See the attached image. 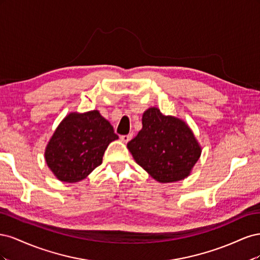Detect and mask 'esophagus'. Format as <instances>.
I'll use <instances>...</instances> for the list:
<instances>
[{"label":"esophagus","instance_id":"1","mask_svg":"<svg viewBox=\"0 0 260 260\" xmlns=\"http://www.w3.org/2000/svg\"><path fill=\"white\" fill-rule=\"evenodd\" d=\"M132 137H133V135L132 133H129V135H125V136H121L120 137V140L122 141V142H124V143H127V142H129V141L132 139Z\"/></svg>","mask_w":260,"mask_h":260}]
</instances>
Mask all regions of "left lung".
Masks as SVG:
<instances>
[{
	"instance_id": "8db88e82",
	"label": "left lung",
	"mask_w": 260,
	"mask_h": 260,
	"mask_svg": "<svg viewBox=\"0 0 260 260\" xmlns=\"http://www.w3.org/2000/svg\"><path fill=\"white\" fill-rule=\"evenodd\" d=\"M142 125L127 146L133 158L161 183L176 182L190 175L201 156V147L191 129L178 118L148 108Z\"/></svg>"
}]
</instances>
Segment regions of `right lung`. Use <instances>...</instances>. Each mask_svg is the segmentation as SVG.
<instances>
[{
  "instance_id": "1",
  "label": "right lung",
  "mask_w": 260,
  "mask_h": 260,
  "mask_svg": "<svg viewBox=\"0 0 260 260\" xmlns=\"http://www.w3.org/2000/svg\"><path fill=\"white\" fill-rule=\"evenodd\" d=\"M113 125L98 111L69 114L45 151V160L57 179L77 182L99 167L108 144L117 140Z\"/></svg>"
}]
</instances>
